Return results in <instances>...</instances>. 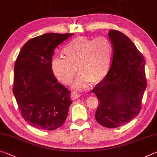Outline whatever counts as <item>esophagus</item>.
Listing matches in <instances>:
<instances>
[{"label": "esophagus", "instance_id": "obj_1", "mask_svg": "<svg viewBox=\"0 0 157 157\" xmlns=\"http://www.w3.org/2000/svg\"><path fill=\"white\" fill-rule=\"evenodd\" d=\"M79 97H80V96H79V94H77V93L75 92H72L71 93V99H73V100L77 99V98H78Z\"/></svg>", "mask_w": 157, "mask_h": 157}]
</instances>
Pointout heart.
Here are the masks:
<instances>
[{"label": "heart", "mask_w": 157, "mask_h": 157, "mask_svg": "<svg viewBox=\"0 0 157 157\" xmlns=\"http://www.w3.org/2000/svg\"><path fill=\"white\" fill-rule=\"evenodd\" d=\"M63 53L65 59L52 60V71L58 80L68 85L75 76L77 67L80 74L72 85L75 89L86 90L90 83H99L105 78L111 67L112 45L104 37L91 39L78 36L66 45Z\"/></svg>", "instance_id": "obj_1"}]
</instances>
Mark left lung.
<instances>
[{
	"label": "left lung",
	"mask_w": 157,
	"mask_h": 157,
	"mask_svg": "<svg viewBox=\"0 0 157 157\" xmlns=\"http://www.w3.org/2000/svg\"><path fill=\"white\" fill-rule=\"evenodd\" d=\"M108 36L114 51L112 65L92 92L99 103L96 120L103 127L114 128L139 114L147 81L144 56L132 41L117 30L109 31Z\"/></svg>",
	"instance_id": "left-lung-1"
}]
</instances>
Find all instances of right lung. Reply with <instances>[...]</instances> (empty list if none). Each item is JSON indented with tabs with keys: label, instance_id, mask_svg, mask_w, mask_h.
Returning <instances> with one entry per match:
<instances>
[{
	"label": "right lung",
	"instance_id": "add662e5",
	"mask_svg": "<svg viewBox=\"0 0 157 157\" xmlns=\"http://www.w3.org/2000/svg\"><path fill=\"white\" fill-rule=\"evenodd\" d=\"M74 34L48 33L25 44L14 64L13 93L26 122L37 129L54 130L67 119L72 101L52 70L56 47Z\"/></svg>",
	"mask_w": 157,
	"mask_h": 157
}]
</instances>
